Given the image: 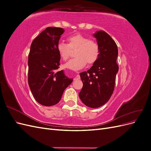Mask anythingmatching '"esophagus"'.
<instances>
[{"label": "esophagus", "mask_w": 151, "mask_h": 151, "mask_svg": "<svg viewBox=\"0 0 151 151\" xmlns=\"http://www.w3.org/2000/svg\"><path fill=\"white\" fill-rule=\"evenodd\" d=\"M79 79H80V76H79V75H76V77H74V81H77V80Z\"/></svg>", "instance_id": "34e87169"}]
</instances>
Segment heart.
Returning <instances> with one entry per match:
<instances>
[{
	"label": "heart",
	"mask_w": 151,
	"mask_h": 151,
	"mask_svg": "<svg viewBox=\"0 0 151 151\" xmlns=\"http://www.w3.org/2000/svg\"><path fill=\"white\" fill-rule=\"evenodd\" d=\"M68 44L59 42L57 51L62 60H66L70 55V48H76L75 58L70 59L63 65V67L74 71L79 70L86 67L87 63L93 65L97 61L99 55V47L98 43L87 36L77 33L67 38Z\"/></svg>",
	"instance_id": "1"
}]
</instances>
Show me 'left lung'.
<instances>
[{"label":"left lung","instance_id":"1","mask_svg":"<svg viewBox=\"0 0 151 151\" xmlns=\"http://www.w3.org/2000/svg\"><path fill=\"white\" fill-rule=\"evenodd\" d=\"M93 36L99 45V55L90 69L80 73L83 86L79 96L86 106L96 108L108 101L115 89L118 51L115 41L105 31H96Z\"/></svg>","mask_w":151,"mask_h":151}]
</instances>
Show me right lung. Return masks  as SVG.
Returning <instances> with one entry per match:
<instances>
[{"mask_svg": "<svg viewBox=\"0 0 151 151\" xmlns=\"http://www.w3.org/2000/svg\"><path fill=\"white\" fill-rule=\"evenodd\" d=\"M64 29L48 27L32 42L28 56V84L34 98L45 106L57 104L73 81L57 71L60 57L57 45Z\"/></svg>", "mask_w": 151, "mask_h": 151, "instance_id": "obj_1", "label": "right lung"}]
</instances>
